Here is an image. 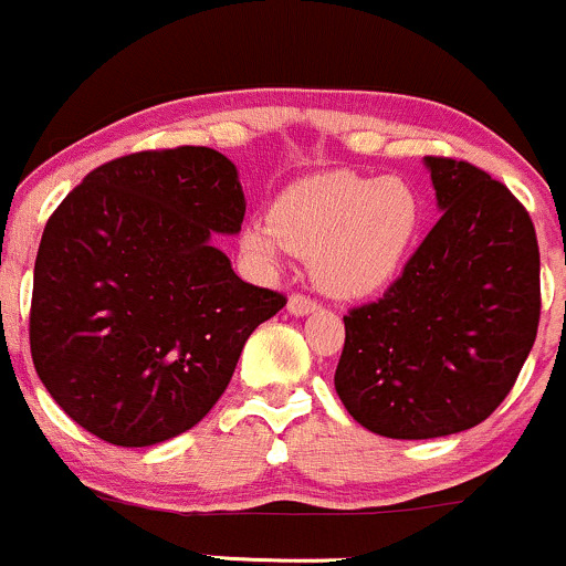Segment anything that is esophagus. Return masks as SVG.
<instances>
[{
	"label": "esophagus",
	"mask_w": 566,
	"mask_h": 566,
	"mask_svg": "<svg viewBox=\"0 0 566 566\" xmlns=\"http://www.w3.org/2000/svg\"><path fill=\"white\" fill-rule=\"evenodd\" d=\"M318 311V302L311 300V296L305 294H291L289 296V313H294V316H307V313Z\"/></svg>",
	"instance_id": "esophagus-1"
}]
</instances>
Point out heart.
<instances>
[{
  "mask_svg": "<svg viewBox=\"0 0 566 566\" xmlns=\"http://www.w3.org/2000/svg\"><path fill=\"white\" fill-rule=\"evenodd\" d=\"M421 217V198L401 178L318 172L277 195L270 222L244 228L242 250L261 264H275L285 250L307 255L327 294L357 300L399 275Z\"/></svg>",
  "mask_w": 566,
  "mask_h": 566,
  "instance_id": "obj_1",
  "label": "heart"
}]
</instances>
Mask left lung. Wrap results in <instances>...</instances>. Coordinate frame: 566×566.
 <instances>
[{"mask_svg":"<svg viewBox=\"0 0 566 566\" xmlns=\"http://www.w3.org/2000/svg\"><path fill=\"white\" fill-rule=\"evenodd\" d=\"M438 226L377 302L344 316L335 390L360 427L394 440L465 432L512 390L539 327L534 222L501 181L427 156Z\"/></svg>","mask_w":566,"mask_h":566,"instance_id":"8db88e82","label":"left lung"}]
</instances>
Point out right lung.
<instances>
[{
	"instance_id": "right-lung-1",
	"label": "right lung",
	"mask_w": 566,
	"mask_h": 566,
	"mask_svg": "<svg viewBox=\"0 0 566 566\" xmlns=\"http://www.w3.org/2000/svg\"><path fill=\"white\" fill-rule=\"evenodd\" d=\"M237 165L214 148L139 150L87 172L43 228L30 349L52 399L112 446L192 429L244 340L285 305L244 283L214 233H239Z\"/></svg>"
}]
</instances>
